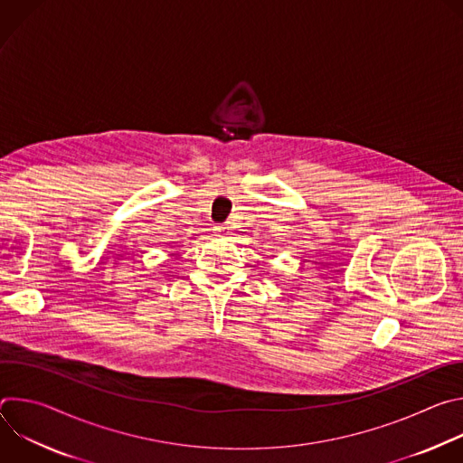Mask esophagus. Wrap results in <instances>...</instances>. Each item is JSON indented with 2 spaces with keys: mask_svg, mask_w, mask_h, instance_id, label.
<instances>
[{
  "mask_svg": "<svg viewBox=\"0 0 463 463\" xmlns=\"http://www.w3.org/2000/svg\"><path fill=\"white\" fill-rule=\"evenodd\" d=\"M214 231H216L218 234H229L231 227H229V225H218V227H214Z\"/></svg>",
  "mask_w": 463,
  "mask_h": 463,
  "instance_id": "esophagus-1",
  "label": "esophagus"
}]
</instances>
